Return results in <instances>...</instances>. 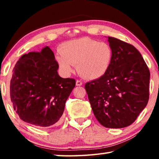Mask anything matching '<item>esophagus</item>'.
<instances>
[{"label":"esophagus","instance_id":"obj_1","mask_svg":"<svg viewBox=\"0 0 159 159\" xmlns=\"http://www.w3.org/2000/svg\"><path fill=\"white\" fill-rule=\"evenodd\" d=\"M82 84V82L80 81V80H77L76 81V85L77 86H81Z\"/></svg>","mask_w":159,"mask_h":159}]
</instances>
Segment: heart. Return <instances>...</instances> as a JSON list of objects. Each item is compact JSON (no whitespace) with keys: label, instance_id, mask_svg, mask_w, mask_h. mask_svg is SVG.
I'll return each mask as SVG.
<instances>
[{"label":"heart","instance_id":"heart-1","mask_svg":"<svg viewBox=\"0 0 159 159\" xmlns=\"http://www.w3.org/2000/svg\"><path fill=\"white\" fill-rule=\"evenodd\" d=\"M56 56L60 69L65 75L74 71L77 65L78 73L86 80H96L106 72L112 57V51L105 42L82 38L64 43Z\"/></svg>","mask_w":159,"mask_h":159}]
</instances>
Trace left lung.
<instances>
[{
  "instance_id": "1",
  "label": "left lung",
  "mask_w": 159,
  "mask_h": 159,
  "mask_svg": "<svg viewBox=\"0 0 159 159\" xmlns=\"http://www.w3.org/2000/svg\"><path fill=\"white\" fill-rule=\"evenodd\" d=\"M110 65L98 79L84 85L95 118L103 127L123 128L136 120L149 99L150 71L133 45L108 37Z\"/></svg>"
}]
</instances>
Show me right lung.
I'll list each match as a JSON object with an SVG mask.
<instances>
[{"instance_id": "add662e5", "label": "right lung", "mask_w": 159, "mask_h": 159, "mask_svg": "<svg viewBox=\"0 0 159 159\" xmlns=\"http://www.w3.org/2000/svg\"><path fill=\"white\" fill-rule=\"evenodd\" d=\"M58 69L53 52L48 46L19 58L9 84L13 107L21 120L40 127L58 122L76 82L61 77Z\"/></svg>"}]
</instances>
